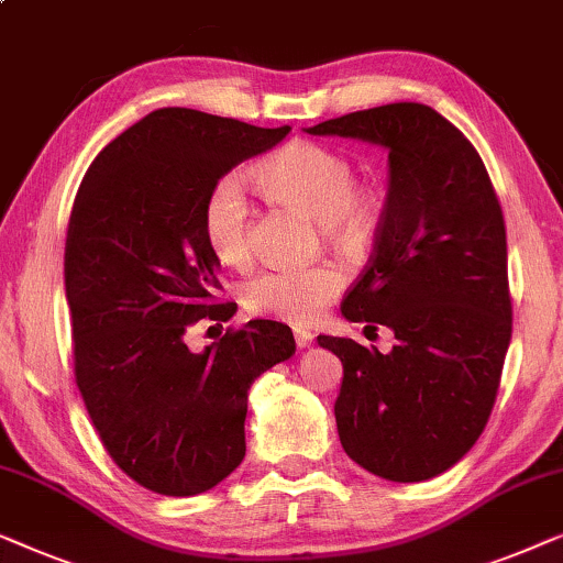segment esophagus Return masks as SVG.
<instances>
[{
  "label": "esophagus",
  "instance_id": "esophagus-1",
  "mask_svg": "<svg viewBox=\"0 0 563 563\" xmlns=\"http://www.w3.org/2000/svg\"><path fill=\"white\" fill-rule=\"evenodd\" d=\"M292 336H296V344L300 346V350H306V346H311V342H313V334L308 329H300V327H296L292 329Z\"/></svg>",
  "mask_w": 563,
  "mask_h": 563
}]
</instances>
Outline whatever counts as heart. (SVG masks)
Returning <instances> with one entry per match:
<instances>
[{"instance_id":"heart-1","label":"heart","mask_w":563,"mask_h":563,"mask_svg":"<svg viewBox=\"0 0 563 563\" xmlns=\"http://www.w3.org/2000/svg\"><path fill=\"white\" fill-rule=\"evenodd\" d=\"M257 178L275 199L311 213L334 244L352 247L372 232L377 203L357 186L354 165L319 142H292L257 168ZM252 209L247 188L236 173L213 180L203 199L201 229L211 255L224 265H244L250 257ZM336 265L267 267L244 283V308L290 323H306L342 290Z\"/></svg>"}]
</instances>
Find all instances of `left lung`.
<instances>
[{"label":"left lung","mask_w":563,"mask_h":563,"mask_svg":"<svg viewBox=\"0 0 563 563\" xmlns=\"http://www.w3.org/2000/svg\"><path fill=\"white\" fill-rule=\"evenodd\" d=\"M306 132L372 142L390 163L375 252L342 313L387 327L395 346L319 336L344 364L339 441L377 477L431 479L474 446L500 387L512 334L500 201L472 142L426 104L364 109Z\"/></svg>","instance_id":"obj_1"}]
</instances>
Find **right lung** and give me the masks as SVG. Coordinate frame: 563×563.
Masks as SVG:
<instances>
[{
  "label": "right lung",
  "instance_id": "add662e5",
  "mask_svg": "<svg viewBox=\"0 0 563 563\" xmlns=\"http://www.w3.org/2000/svg\"><path fill=\"white\" fill-rule=\"evenodd\" d=\"M290 126L155 109L97 155L68 219L66 300L76 385L114 464L168 497L217 487L242 464L247 393L296 354L290 327L255 319L191 352L186 331L229 321L201 209L213 180Z\"/></svg>",
  "mask_w": 563,
  "mask_h": 563
}]
</instances>
